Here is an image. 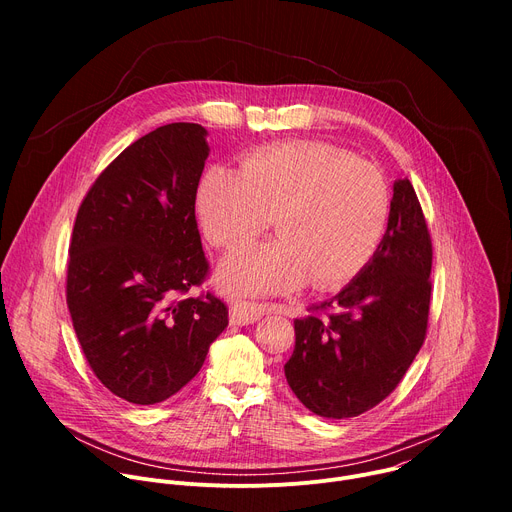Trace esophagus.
I'll use <instances>...</instances> for the list:
<instances>
[{"instance_id":"34e87169","label":"esophagus","mask_w":512,"mask_h":512,"mask_svg":"<svg viewBox=\"0 0 512 512\" xmlns=\"http://www.w3.org/2000/svg\"><path fill=\"white\" fill-rule=\"evenodd\" d=\"M265 312H267V308L261 306V304L237 302V304L231 306L229 318H231L233 326H247V324H255Z\"/></svg>"}]
</instances>
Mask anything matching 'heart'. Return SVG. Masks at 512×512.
<instances>
[{"label":"heart","mask_w":512,"mask_h":512,"mask_svg":"<svg viewBox=\"0 0 512 512\" xmlns=\"http://www.w3.org/2000/svg\"><path fill=\"white\" fill-rule=\"evenodd\" d=\"M389 212L385 176L318 141L263 145L239 170L210 166L196 188L200 227L216 247L257 237L275 216L279 239L241 245L218 265L216 281L233 296L350 281L377 253Z\"/></svg>","instance_id":"b5f03b06"}]
</instances>
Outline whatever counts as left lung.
Returning <instances> with one entry per match:
<instances>
[{
  "label": "left lung",
  "mask_w": 512,
  "mask_h": 512,
  "mask_svg": "<svg viewBox=\"0 0 512 512\" xmlns=\"http://www.w3.org/2000/svg\"><path fill=\"white\" fill-rule=\"evenodd\" d=\"M431 255L417 194L407 178L397 180L373 259L320 306L322 314L294 322L296 348L283 371L312 413L356 417L399 385L425 340Z\"/></svg>",
  "instance_id": "obj_1"
}]
</instances>
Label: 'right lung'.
I'll return each instance as SVG.
<instances>
[{"instance_id": "right-lung-1", "label": "right lung", "mask_w": 512, "mask_h": 512, "mask_svg": "<svg viewBox=\"0 0 512 512\" xmlns=\"http://www.w3.org/2000/svg\"><path fill=\"white\" fill-rule=\"evenodd\" d=\"M206 135L170 123L133 141L95 180L72 229V326L97 379L135 405L176 395L229 324L212 294L180 298L208 273L194 216Z\"/></svg>"}]
</instances>
